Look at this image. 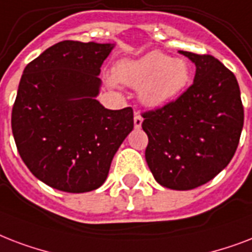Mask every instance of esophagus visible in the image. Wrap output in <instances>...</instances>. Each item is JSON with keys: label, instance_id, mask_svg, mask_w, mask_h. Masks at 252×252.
I'll return each mask as SVG.
<instances>
[{"label": "esophagus", "instance_id": "obj_1", "mask_svg": "<svg viewBox=\"0 0 252 252\" xmlns=\"http://www.w3.org/2000/svg\"><path fill=\"white\" fill-rule=\"evenodd\" d=\"M142 122H143L142 116L139 114V112H135V114H134V126H135L136 128H139L140 126H142Z\"/></svg>", "mask_w": 252, "mask_h": 252}]
</instances>
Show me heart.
<instances>
[{
  "mask_svg": "<svg viewBox=\"0 0 252 252\" xmlns=\"http://www.w3.org/2000/svg\"><path fill=\"white\" fill-rule=\"evenodd\" d=\"M117 80L140 88L139 97L147 106H163L177 98L190 81V68L184 59H172L160 51H151L138 59L121 60L114 68Z\"/></svg>",
  "mask_w": 252,
  "mask_h": 252,
  "instance_id": "obj_1",
  "label": "heart"
}]
</instances>
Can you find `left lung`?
I'll return each mask as SVG.
<instances>
[{"instance_id":"1","label":"left lung","mask_w":252,"mask_h":252,"mask_svg":"<svg viewBox=\"0 0 252 252\" xmlns=\"http://www.w3.org/2000/svg\"><path fill=\"white\" fill-rule=\"evenodd\" d=\"M196 65L193 84L175 101L142 114L146 161L165 188L189 190L217 176L233 159L243 128L235 76L212 55L180 51Z\"/></svg>"}]
</instances>
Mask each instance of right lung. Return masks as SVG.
<instances>
[{
    "mask_svg": "<svg viewBox=\"0 0 252 252\" xmlns=\"http://www.w3.org/2000/svg\"><path fill=\"white\" fill-rule=\"evenodd\" d=\"M112 43L63 40L23 71L11 130L23 163L58 190L91 192L108 177L113 157L134 127L131 108L105 109L101 65Z\"/></svg>",
    "mask_w": 252,
    "mask_h": 252,
    "instance_id": "right-lung-1",
    "label": "right lung"
}]
</instances>
